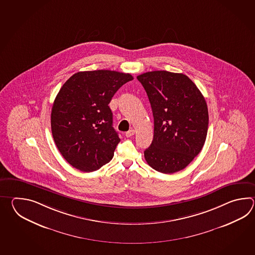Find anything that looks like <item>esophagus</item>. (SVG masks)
<instances>
[{
  "instance_id": "34e87169",
  "label": "esophagus",
  "mask_w": 255,
  "mask_h": 255,
  "mask_svg": "<svg viewBox=\"0 0 255 255\" xmlns=\"http://www.w3.org/2000/svg\"><path fill=\"white\" fill-rule=\"evenodd\" d=\"M135 135V130L134 129H130L129 131H128L127 133H126V136L127 137H130V136H132V135Z\"/></svg>"
}]
</instances>
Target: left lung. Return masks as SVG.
<instances>
[{"label": "left lung", "instance_id": "1", "mask_svg": "<svg viewBox=\"0 0 255 255\" xmlns=\"http://www.w3.org/2000/svg\"><path fill=\"white\" fill-rule=\"evenodd\" d=\"M146 90L154 118L147 164L164 174L186 168L205 143L209 113L205 98L183 74L151 71L136 76Z\"/></svg>", "mask_w": 255, "mask_h": 255}]
</instances>
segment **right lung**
<instances>
[{
	"label": "right lung",
	"mask_w": 255,
	"mask_h": 255,
	"mask_svg": "<svg viewBox=\"0 0 255 255\" xmlns=\"http://www.w3.org/2000/svg\"><path fill=\"white\" fill-rule=\"evenodd\" d=\"M130 74L117 71L78 72L61 87L51 113L55 145L65 160L84 172L109 163L120 138L109 107Z\"/></svg>",
	"instance_id": "add662e5"
}]
</instances>
